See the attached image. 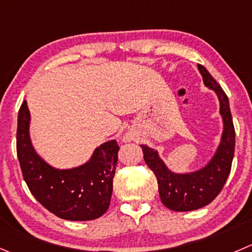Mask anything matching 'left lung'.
Masks as SVG:
<instances>
[{"instance_id": "obj_1", "label": "left lung", "mask_w": 252, "mask_h": 252, "mask_svg": "<svg viewBox=\"0 0 252 252\" xmlns=\"http://www.w3.org/2000/svg\"><path fill=\"white\" fill-rule=\"evenodd\" d=\"M198 70L204 85L218 96L219 113L223 119L220 143L208 163L192 172H173L161 160L158 150L144 144L140 145L146 165L158 178L161 202L175 212L194 211L211 203L223 189L234 158L235 130L228 97L203 65L198 64Z\"/></svg>"}]
</instances>
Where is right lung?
<instances>
[{
    "mask_svg": "<svg viewBox=\"0 0 252 252\" xmlns=\"http://www.w3.org/2000/svg\"><path fill=\"white\" fill-rule=\"evenodd\" d=\"M31 113L27 101L18 112L17 155L22 175L36 201L66 220H92L103 216L111 203L119 146L109 140L94 149L87 162L56 168L33 148L29 134Z\"/></svg>",
    "mask_w": 252,
    "mask_h": 252,
    "instance_id": "obj_1",
    "label": "right lung"
}]
</instances>
